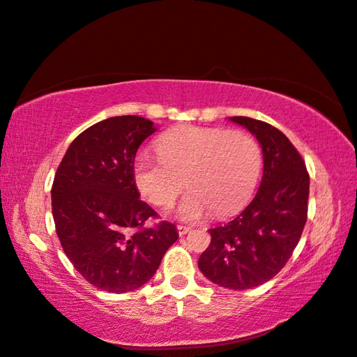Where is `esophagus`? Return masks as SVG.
<instances>
[{"mask_svg": "<svg viewBox=\"0 0 357 357\" xmlns=\"http://www.w3.org/2000/svg\"><path fill=\"white\" fill-rule=\"evenodd\" d=\"M177 232L180 236H185L188 232H191V227L189 226H183V225H178L177 226Z\"/></svg>", "mask_w": 357, "mask_h": 357, "instance_id": "obj_1", "label": "esophagus"}]
</instances>
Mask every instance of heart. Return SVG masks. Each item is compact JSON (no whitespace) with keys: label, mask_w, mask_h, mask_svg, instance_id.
I'll list each match as a JSON object with an SVG mask.
<instances>
[{"label":"heart","mask_w":357,"mask_h":357,"mask_svg":"<svg viewBox=\"0 0 357 357\" xmlns=\"http://www.w3.org/2000/svg\"><path fill=\"white\" fill-rule=\"evenodd\" d=\"M158 155L139 153L132 177L142 197L169 206L185 185L176 215L189 223L215 211L227 217L250 200L261 176L263 155L258 142L244 131L181 126L157 140Z\"/></svg>","instance_id":"1"}]
</instances>
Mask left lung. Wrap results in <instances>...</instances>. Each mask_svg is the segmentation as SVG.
<instances>
[{
    "mask_svg": "<svg viewBox=\"0 0 357 357\" xmlns=\"http://www.w3.org/2000/svg\"><path fill=\"white\" fill-rule=\"evenodd\" d=\"M231 121L259 142L263 178L238 217L209 229L211 244L199 258V268L213 284L245 290L272 280L291 257L307 221L310 177L296 148L275 126L244 116Z\"/></svg>",
    "mask_w": 357,
    "mask_h": 357,
    "instance_id": "8db88e82",
    "label": "left lung"
}]
</instances>
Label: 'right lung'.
<instances>
[{"mask_svg": "<svg viewBox=\"0 0 357 357\" xmlns=\"http://www.w3.org/2000/svg\"><path fill=\"white\" fill-rule=\"evenodd\" d=\"M157 128L139 116L94 123L71 142L52 186V212L67 258L104 291L136 290L153 278L177 241V227L162 221L141 227L155 211L140 200L132 163ZM137 227L136 234L130 228Z\"/></svg>", "mask_w": 357, "mask_h": 357, "instance_id": "add662e5", "label": "right lung"}]
</instances>
